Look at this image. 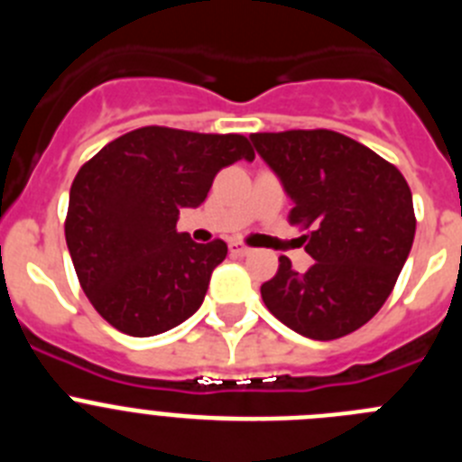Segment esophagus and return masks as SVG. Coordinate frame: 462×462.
Segmentation results:
<instances>
[{"mask_svg": "<svg viewBox=\"0 0 462 462\" xmlns=\"http://www.w3.org/2000/svg\"><path fill=\"white\" fill-rule=\"evenodd\" d=\"M228 252L234 256H250L252 250L250 247H245L243 243H228Z\"/></svg>", "mask_w": 462, "mask_h": 462, "instance_id": "34e87169", "label": "esophagus"}]
</instances>
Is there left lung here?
<instances>
[{"label":"left lung","mask_w":462,"mask_h":462,"mask_svg":"<svg viewBox=\"0 0 462 462\" xmlns=\"http://www.w3.org/2000/svg\"><path fill=\"white\" fill-rule=\"evenodd\" d=\"M259 157L293 201L289 222L310 234L314 259L296 273L280 256L261 298L277 319L312 340H336L368 324L393 291L414 243L411 191L373 150L328 129L252 134Z\"/></svg>","instance_id":"1"}]
</instances>
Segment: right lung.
Segmentation results:
<instances>
[{
	"instance_id": "add662e5",
	"label": "right lung",
	"mask_w": 462,
	"mask_h": 462,
	"mask_svg": "<svg viewBox=\"0 0 462 462\" xmlns=\"http://www.w3.org/2000/svg\"><path fill=\"white\" fill-rule=\"evenodd\" d=\"M254 150L238 134L143 126L79 171L69 191L67 247L94 310L134 337L159 336L201 308L226 243L178 234L182 208L206 201L215 175Z\"/></svg>"
}]
</instances>
